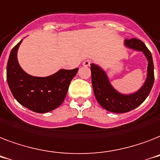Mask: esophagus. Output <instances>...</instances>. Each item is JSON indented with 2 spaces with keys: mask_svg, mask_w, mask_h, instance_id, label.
Instances as JSON below:
<instances>
[{
  "mask_svg": "<svg viewBox=\"0 0 160 160\" xmlns=\"http://www.w3.org/2000/svg\"><path fill=\"white\" fill-rule=\"evenodd\" d=\"M91 64V60L89 59H87L85 60L83 62H82V65H83L84 67H89Z\"/></svg>",
  "mask_w": 160,
  "mask_h": 160,
  "instance_id": "esophagus-1",
  "label": "esophagus"
}]
</instances>
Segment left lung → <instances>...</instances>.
I'll return each mask as SVG.
<instances>
[{"instance_id":"left-lung-1","label":"left lung","mask_w":160,"mask_h":160,"mask_svg":"<svg viewBox=\"0 0 160 160\" xmlns=\"http://www.w3.org/2000/svg\"><path fill=\"white\" fill-rule=\"evenodd\" d=\"M124 45L132 50L142 52L148 61L146 79L135 92L123 94L118 92L112 85L106 71L99 65L91 63L92 83L96 99L104 109L114 113H125L139 107L149 96L154 81L153 58L145 44L140 39H126Z\"/></svg>"}]
</instances>
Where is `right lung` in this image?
I'll list each match as a JSON object with an SVG mask.
<instances>
[{
    "label": "right lung",
    "mask_w": 160,
    "mask_h": 160,
    "mask_svg": "<svg viewBox=\"0 0 160 160\" xmlns=\"http://www.w3.org/2000/svg\"><path fill=\"white\" fill-rule=\"evenodd\" d=\"M20 40L12 48L6 67V79L15 100L37 113H46L62 104L72 79L78 68L60 69L48 77H34L25 72L19 64L17 53Z\"/></svg>",
    "instance_id": "add662e5"
}]
</instances>
